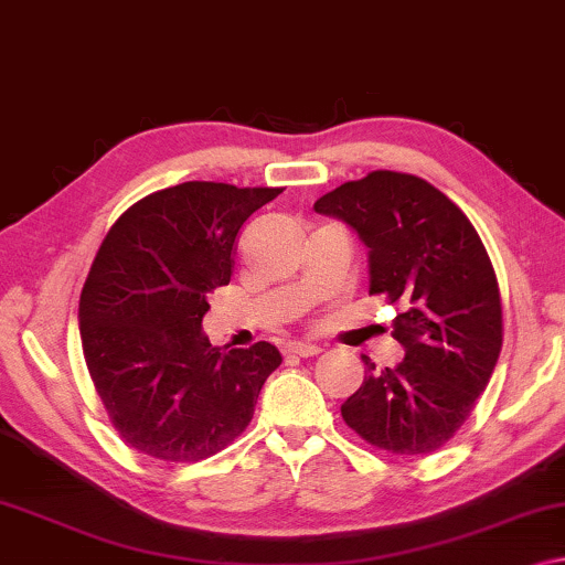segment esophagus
<instances>
[{
  "mask_svg": "<svg viewBox=\"0 0 565 565\" xmlns=\"http://www.w3.org/2000/svg\"><path fill=\"white\" fill-rule=\"evenodd\" d=\"M286 352H289V355H297V358H315V355H319V348L311 342H289Z\"/></svg>",
  "mask_w": 565,
  "mask_h": 565,
  "instance_id": "1",
  "label": "esophagus"
}]
</instances>
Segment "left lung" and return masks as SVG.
I'll return each instance as SVG.
<instances>
[{"label": "left lung", "mask_w": 565, "mask_h": 565, "mask_svg": "<svg viewBox=\"0 0 565 565\" xmlns=\"http://www.w3.org/2000/svg\"><path fill=\"white\" fill-rule=\"evenodd\" d=\"M367 246L370 294L401 307L393 337L406 355L342 403L367 444L424 457L459 431L502 350L500 286L484 243L454 202L414 174L377 170L315 202Z\"/></svg>", "instance_id": "left-lung-1"}]
</instances>
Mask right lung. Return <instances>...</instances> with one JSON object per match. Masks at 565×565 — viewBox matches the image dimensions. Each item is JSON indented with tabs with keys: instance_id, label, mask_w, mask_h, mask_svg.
<instances>
[{
	"instance_id": "1",
	"label": "right lung",
	"mask_w": 565,
	"mask_h": 565,
	"mask_svg": "<svg viewBox=\"0 0 565 565\" xmlns=\"http://www.w3.org/2000/svg\"><path fill=\"white\" fill-rule=\"evenodd\" d=\"M281 188L182 182L134 202L100 243L81 291L86 365L121 439L147 457L198 461L246 431L271 342L213 348L207 294L233 274L241 225Z\"/></svg>"
}]
</instances>
